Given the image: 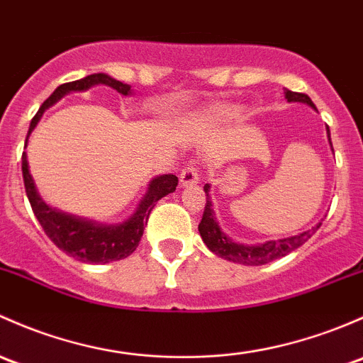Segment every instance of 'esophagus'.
Returning <instances> with one entry per match:
<instances>
[{"mask_svg":"<svg viewBox=\"0 0 363 363\" xmlns=\"http://www.w3.org/2000/svg\"><path fill=\"white\" fill-rule=\"evenodd\" d=\"M198 169L196 165H193V163H188V165L184 167L181 172V175H179V181H181V186H193V184H198Z\"/></svg>","mask_w":363,"mask_h":363,"instance_id":"esophagus-1","label":"esophagus"}]
</instances>
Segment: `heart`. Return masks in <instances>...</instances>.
Segmentation results:
<instances>
[{
    "label": "heart",
    "mask_w": 363,
    "mask_h": 363,
    "mask_svg": "<svg viewBox=\"0 0 363 363\" xmlns=\"http://www.w3.org/2000/svg\"><path fill=\"white\" fill-rule=\"evenodd\" d=\"M220 114V116H226V113H219Z\"/></svg>",
    "instance_id": "heart-1"
}]
</instances>
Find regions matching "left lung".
<instances>
[{"mask_svg":"<svg viewBox=\"0 0 363 363\" xmlns=\"http://www.w3.org/2000/svg\"><path fill=\"white\" fill-rule=\"evenodd\" d=\"M285 99H287L289 102H304V104L311 106L313 109H316L315 104L311 102V99L308 97L306 94L285 90ZM327 137H329V144L330 147H333L329 127H327ZM203 191L207 194V203H205L203 217H201L200 224H198V231H200L201 240H203L205 245H207L208 250L213 252V254L226 259V261L238 262V264L261 266V264H268V262L274 261V259L284 257V255L291 254L292 250L299 249L303 243H306L308 240L315 235L316 230L322 226V223H318L316 226H313L311 230L301 233V235L291 236V238L277 240V242L273 240V242L261 243V245H242V243H236L233 242L231 238H228V236L223 233V230L219 228V223H217V217L212 208L211 194H208V191H211V186L205 184Z\"/></svg>","mask_w":363,"mask_h":363,"instance_id":"obj_1","label":"left lung"}]
</instances>
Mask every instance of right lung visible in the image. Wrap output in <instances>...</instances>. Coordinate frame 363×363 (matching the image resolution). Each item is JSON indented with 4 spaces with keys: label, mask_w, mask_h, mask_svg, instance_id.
<instances>
[{
    "label": "right lung",
    "mask_w": 363,
    "mask_h": 363,
    "mask_svg": "<svg viewBox=\"0 0 363 363\" xmlns=\"http://www.w3.org/2000/svg\"><path fill=\"white\" fill-rule=\"evenodd\" d=\"M94 85H108L121 95L132 94L130 86L118 82L111 76L104 74V72H97V74H90L86 78L76 79V82L64 83V85L57 86L55 91L41 104V108L34 114L29 125L28 139L30 132L38 125V121H40V118L43 116L45 109L50 108L60 97H64L69 91H82ZM28 139H26V146H28ZM22 177H24L26 194L29 198L30 208H33L34 216L40 220L41 228L47 233L48 238L60 250L66 252L67 255L82 262H91V264H99V262L106 264V262L120 261V259L128 257L137 249L140 238H143L144 228H146L150 213L156 205V201L162 200L169 193H174L175 186L179 182V179L172 174L155 177L151 181L150 188H147L146 196L140 200L139 207H137L135 213H133L130 219L125 220L120 226H104V224L67 216V213L48 207L36 191L33 175L29 174L28 155L26 152H22Z\"/></svg>",
    "instance_id": "add662e5"
}]
</instances>
